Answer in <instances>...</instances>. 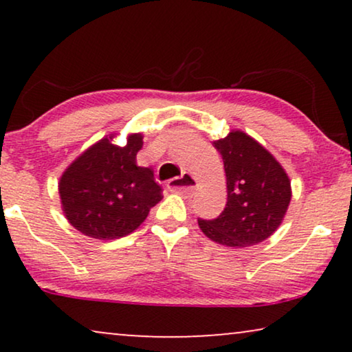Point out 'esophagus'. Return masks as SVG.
Instances as JSON below:
<instances>
[{
    "mask_svg": "<svg viewBox=\"0 0 352 352\" xmlns=\"http://www.w3.org/2000/svg\"><path fill=\"white\" fill-rule=\"evenodd\" d=\"M199 186V181L195 179L194 176L189 175V173H182L179 177H175V179L168 181V189L175 194H192Z\"/></svg>",
    "mask_w": 352,
    "mask_h": 352,
    "instance_id": "obj_1",
    "label": "esophagus"
}]
</instances>
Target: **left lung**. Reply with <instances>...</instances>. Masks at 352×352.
<instances>
[{
	"label": "left lung",
	"instance_id": "1",
	"mask_svg": "<svg viewBox=\"0 0 352 352\" xmlns=\"http://www.w3.org/2000/svg\"><path fill=\"white\" fill-rule=\"evenodd\" d=\"M213 144L224 162L228 204L216 219H199V228L224 247L261 243L285 218L292 200L290 177L267 148L240 129Z\"/></svg>",
	"mask_w": 352,
	"mask_h": 352
}]
</instances>
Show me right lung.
<instances>
[{
	"label": "right lung",
	"mask_w": 352,
	"mask_h": 352,
	"mask_svg": "<svg viewBox=\"0 0 352 352\" xmlns=\"http://www.w3.org/2000/svg\"><path fill=\"white\" fill-rule=\"evenodd\" d=\"M109 134L81 152L59 179L65 218L86 237L113 240L131 234L163 199L152 168L138 166L142 134H128L117 146Z\"/></svg>",
	"instance_id": "1"
}]
</instances>
